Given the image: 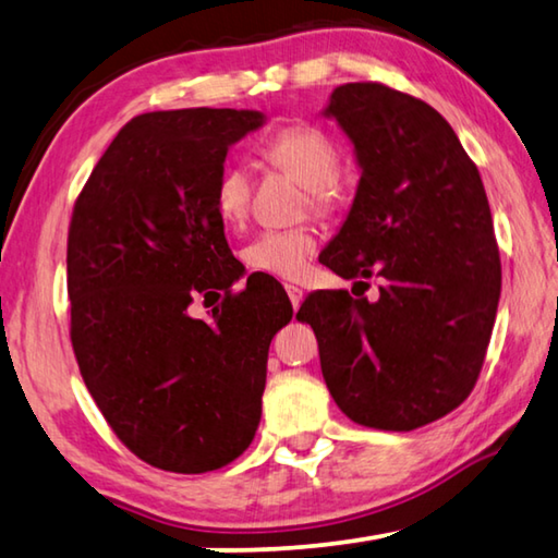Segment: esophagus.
<instances>
[{
	"label": "esophagus",
	"mask_w": 558,
	"mask_h": 558,
	"mask_svg": "<svg viewBox=\"0 0 558 558\" xmlns=\"http://www.w3.org/2000/svg\"><path fill=\"white\" fill-rule=\"evenodd\" d=\"M286 290H288V298H290V302H292V307H300V302H302V288H298V286H286Z\"/></svg>",
	"instance_id": "1"
}]
</instances>
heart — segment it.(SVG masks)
<instances>
[{"mask_svg": "<svg viewBox=\"0 0 558 558\" xmlns=\"http://www.w3.org/2000/svg\"><path fill=\"white\" fill-rule=\"evenodd\" d=\"M260 155L280 172L295 177L307 189L310 206L329 214L339 204L337 177L342 172V149L332 135L315 125H288L263 143ZM251 174L241 165H226L214 184V211L226 226H241L251 206ZM315 251V233L305 226L268 229L243 245L241 258L256 272L295 280L307 270Z\"/></svg>", "mask_w": 558, "mask_h": 558, "instance_id": "heart-1", "label": "heart"}]
</instances>
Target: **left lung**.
Wrapping results in <instances>:
<instances>
[{
    "instance_id": "left-lung-1",
    "label": "left lung",
    "mask_w": 558,
    "mask_h": 558,
    "mask_svg": "<svg viewBox=\"0 0 558 558\" xmlns=\"http://www.w3.org/2000/svg\"><path fill=\"white\" fill-rule=\"evenodd\" d=\"M325 116L354 143L362 179L323 263L356 280L360 298L313 292L298 319L315 329L342 413L366 428H421L475 389L493 335L502 266L483 179L448 120L409 93L344 83Z\"/></svg>"
}]
</instances>
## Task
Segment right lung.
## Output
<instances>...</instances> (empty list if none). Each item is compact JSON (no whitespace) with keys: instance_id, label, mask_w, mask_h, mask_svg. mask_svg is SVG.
<instances>
[{"instance_id":"right-lung-1","label":"right lung","mask_w":558,"mask_h":558,"mask_svg":"<svg viewBox=\"0 0 558 558\" xmlns=\"http://www.w3.org/2000/svg\"><path fill=\"white\" fill-rule=\"evenodd\" d=\"M256 110L186 108L132 118L98 159L69 226L71 344L108 426L147 465L199 475L229 465L260 423L270 339L288 295L241 260L214 211L229 147ZM196 296L222 302L194 320Z\"/></svg>"}]
</instances>
